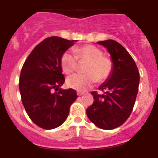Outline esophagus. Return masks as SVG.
Instances as JSON below:
<instances>
[{
    "label": "esophagus",
    "mask_w": 158,
    "mask_h": 158,
    "mask_svg": "<svg viewBox=\"0 0 158 158\" xmlns=\"http://www.w3.org/2000/svg\"><path fill=\"white\" fill-rule=\"evenodd\" d=\"M77 96H82L83 94H85V93L84 92H77Z\"/></svg>",
    "instance_id": "1"
}]
</instances>
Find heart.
Wrapping results in <instances>:
<instances>
[{"label": "heart", "instance_id": "b5f03b06", "mask_svg": "<svg viewBox=\"0 0 158 158\" xmlns=\"http://www.w3.org/2000/svg\"><path fill=\"white\" fill-rule=\"evenodd\" d=\"M73 52L65 51L62 54L60 64L62 71L70 74L77 70L78 62H86L83 68L85 73L74 74L67 79L70 88L85 91L95 82L102 83L110 77L114 69V62L111 57L104 55L98 47L93 45H84L73 49Z\"/></svg>", "mask_w": 158, "mask_h": 158}]
</instances>
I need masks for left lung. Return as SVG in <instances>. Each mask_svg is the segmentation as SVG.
Instances as JSON below:
<instances>
[{
  "mask_svg": "<svg viewBox=\"0 0 158 158\" xmlns=\"http://www.w3.org/2000/svg\"><path fill=\"white\" fill-rule=\"evenodd\" d=\"M107 49L114 69L107 81L99 88L103 94L92 92L93 104L86 110L92 123L104 130L118 127L129 118L136 100L139 72L135 60L120 43L107 40L98 42Z\"/></svg>",
  "mask_w": 158,
  "mask_h": 158,
  "instance_id": "left-lung-1",
  "label": "left lung"
}]
</instances>
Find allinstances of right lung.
<instances>
[{
  "instance_id": "right-lung-1",
  "label": "right lung",
  "mask_w": 158,
  "mask_h": 158,
  "mask_svg": "<svg viewBox=\"0 0 158 158\" xmlns=\"http://www.w3.org/2000/svg\"><path fill=\"white\" fill-rule=\"evenodd\" d=\"M73 44L74 40L47 38L32 50L22 67L19 81L22 103L32 122L43 129L61 126L77 98L74 89H60L65 82L61 57Z\"/></svg>"
}]
</instances>
